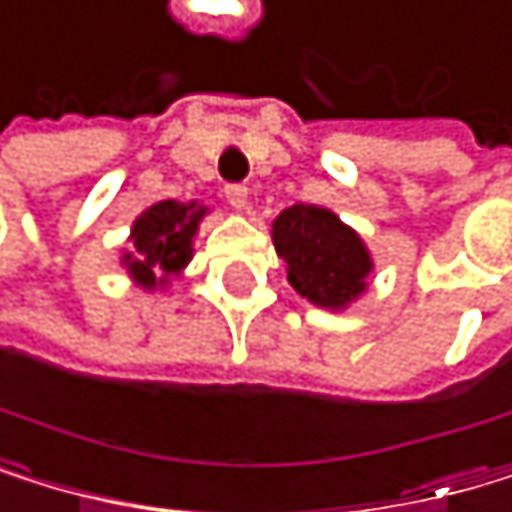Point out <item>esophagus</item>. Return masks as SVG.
<instances>
[{
	"label": "esophagus",
	"instance_id": "obj_1",
	"mask_svg": "<svg viewBox=\"0 0 512 512\" xmlns=\"http://www.w3.org/2000/svg\"><path fill=\"white\" fill-rule=\"evenodd\" d=\"M222 195H225V201L232 204L235 210H244L247 207V186H241V183H228L222 189Z\"/></svg>",
	"mask_w": 512,
	"mask_h": 512
}]
</instances>
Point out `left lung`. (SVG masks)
I'll use <instances>...</instances> for the list:
<instances>
[{"label":"left lung","instance_id":"1","mask_svg":"<svg viewBox=\"0 0 512 512\" xmlns=\"http://www.w3.org/2000/svg\"><path fill=\"white\" fill-rule=\"evenodd\" d=\"M274 250L290 265V284L320 308H342L363 293L372 268L363 241L314 204H296L274 219Z\"/></svg>","mask_w":512,"mask_h":512}]
</instances>
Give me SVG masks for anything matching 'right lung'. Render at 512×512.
<instances>
[{"mask_svg": "<svg viewBox=\"0 0 512 512\" xmlns=\"http://www.w3.org/2000/svg\"><path fill=\"white\" fill-rule=\"evenodd\" d=\"M204 207L158 201L134 222V247L137 256L127 253V271H131L143 287H155L170 274L180 271L192 259V238Z\"/></svg>", "mask_w": 512, "mask_h": 512, "instance_id": "1", "label": "right lung"}]
</instances>
